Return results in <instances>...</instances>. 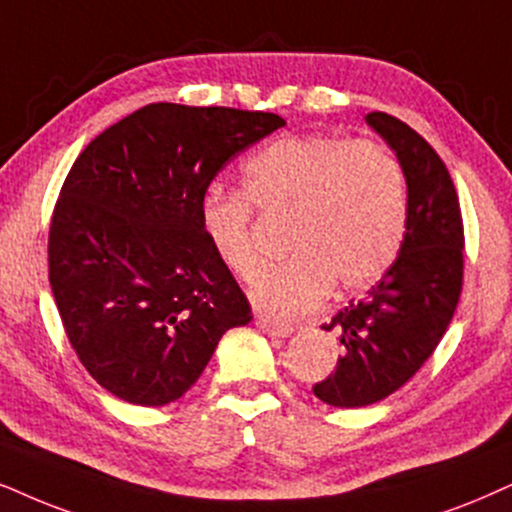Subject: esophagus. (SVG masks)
Returning <instances> with one entry per match:
<instances>
[{"label": "esophagus", "instance_id": "34e87169", "mask_svg": "<svg viewBox=\"0 0 512 512\" xmlns=\"http://www.w3.org/2000/svg\"><path fill=\"white\" fill-rule=\"evenodd\" d=\"M257 326H260L267 335H271V338H288V335L293 333V326H290V323H278L264 319V316H257Z\"/></svg>", "mask_w": 512, "mask_h": 512}]
</instances>
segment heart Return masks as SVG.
<instances>
[{
  "label": "heart",
  "instance_id": "obj_1",
  "mask_svg": "<svg viewBox=\"0 0 512 512\" xmlns=\"http://www.w3.org/2000/svg\"><path fill=\"white\" fill-rule=\"evenodd\" d=\"M241 193L208 191L200 200V231L236 278L257 269L252 208L288 217L293 255L257 276L252 300L269 316L290 319L326 300L333 283L361 290L397 262L406 236L409 196L394 155L368 139L328 134L281 137L241 167Z\"/></svg>",
  "mask_w": 512,
  "mask_h": 512
}]
</instances>
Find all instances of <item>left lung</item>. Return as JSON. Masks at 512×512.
Listing matches in <instances>:
<instances>
[{
  "label": "left lung",
  "mask_w": 512,
  "mask_h": 512,
  "mask_svg": "<svg viewBox=\"0 0 512 512\" xmlns=\"http://www.w3.org/2000/svg\"><path fill=\"white\" fill-rule=\"evenodd\" d=\"M366 122L397 153L409 217L392 269L323 326L345 352L314 394L338 409L375 404L409 383L449 328L463 288V217L442 158L394 115L375 111Z\"/></svg>",
  "instance_id": "obj_1"
}]
</instances>
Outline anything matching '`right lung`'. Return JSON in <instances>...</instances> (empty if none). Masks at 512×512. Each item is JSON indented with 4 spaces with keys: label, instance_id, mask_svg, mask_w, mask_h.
Segmentation results:
<instances>
[{
    "label": "right lung",
    "instance_id": "right-lung-1",
    "mask_svg": "<svg viewBox=\"0 0 512 512\" xmlns=\"http://www.w3.org/2000/svg\"><path fill=\"white\" fill-rule=\"evenodd\" d=\"M276 113L148 103L77 155L49 226V283L89 375L139 406L179 399L250 302L200 231V200Z\"/></svg>",
    "mask_w": 512,
    "mask_h": 512
}]
</instances>
